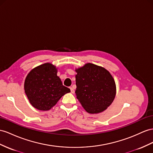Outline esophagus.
Segmentation results:
<instances>
[{
  "label": "esophagus",
  "instance_id": "1",
  "mask_svg": "<svg viewBox=\"0 0 153 153\" xmlns=\"http://www.w3.org/2000/svg\"><path fill=\"white\" fill-rule=\"evenodd\" d=\"M70 91H71V93L74 94V92H75V91H74V88L72 87H70Z\"/></svg>",
  "mask_w": 153,
  "mask_h": 153
}]
</instances>
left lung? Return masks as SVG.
Listing matches in <instances>:
<instances>
[{
	"label": "left lung",
	"instance_id": "obj_1",
	"mask_svg": "<svg viewBox=\"0 0 153 153\" xmlns=\"http://www.w3.org/2000/svg\"><path fill=\"white\" fill-rule=\"evenodd\" d=\"M77 98L90 114L106 110L114 101L116 86L114 78L107 69L87 63L75 69Z\"/></svg>",
	"mask_w": 153,
	"mask_h": 153
}]
</instances>
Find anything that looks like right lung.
<instances>
[{"mask_svg":"<svg viewBox=\"0 0 153 153\" xmlns=\"http://www.w3.org/2000/svg\"><path fill=\"white\" fill-rule=\"evenodd\" d=\"M57 68L50 62L36 66L28 74L25 92L29 102L37 110L49 111L61 97L70 92L57 76Z\"/></svg>","mask_w":153,"mask_h":153,"instance_id":"1","label":"right lung"}]
</instances>
